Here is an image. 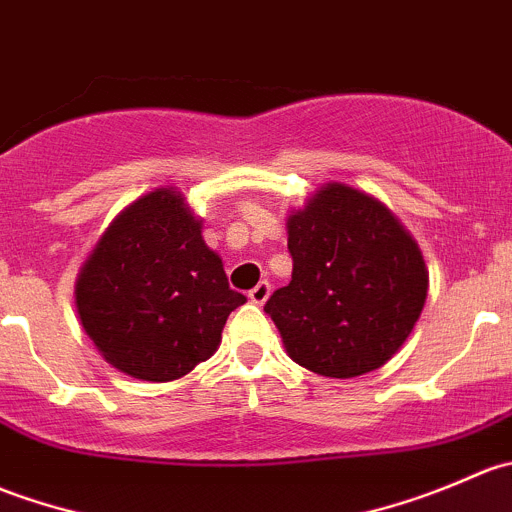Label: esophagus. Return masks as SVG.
I'll return each mask as SVG.
<instances>
[{
  "label": "esophagus",
  "instance_id": "obj_1",
  "mask_svg": "<svg viewBox=\"0 0 512 512\" xmlns=\"http://www.w3.org/2000/svg\"><path fill=\"white\" fill-rule=\"evenodd\" d=\"M270 292H272V285L265 280V282H260V285H257V287H252L247 297H250L252 304H265L267 297H270Z\"/></svg>",
  "mask_w": 512,
  "mask_h": 512
}]
</instances>
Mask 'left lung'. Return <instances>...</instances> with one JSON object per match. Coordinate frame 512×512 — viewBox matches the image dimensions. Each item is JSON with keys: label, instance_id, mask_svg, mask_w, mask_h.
Here are the masks:
<instances>
[{"label": "left lung", "instance_id": "1", "mask_svg": "<svg viewBox=\"0 0 512 512\" xmlns=\"http://www.w3.org/2000/svg\"><path fill=\"white\" fill-rule=\"evenodd\" d=\"M292 282L265 304L287 354L332 379L391 359L421 317L428 272L416 240L384 203L327 183L287 220Z\"/></svg>", "mask_w": 512, "mask_h": 512}]
</instances>
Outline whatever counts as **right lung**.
Masks as SVG:
<instances>
[{"label": "right lung", "mask_w": 512, "mask_h": 512, "mask_svg": "<svg viewBox=\"0 0 512 512\" xmlns=\"http://www.w3.org/2000/svg\"><path fill=\"white\" fill-rule=\"evenodd\" d=\"M173 188L128 205L96 242L76 280L86 334L111 366L143 381H173L210 359L232 309L223 260Z\"/></svg>", "instance_id": "add662e5"}]
</instances>
